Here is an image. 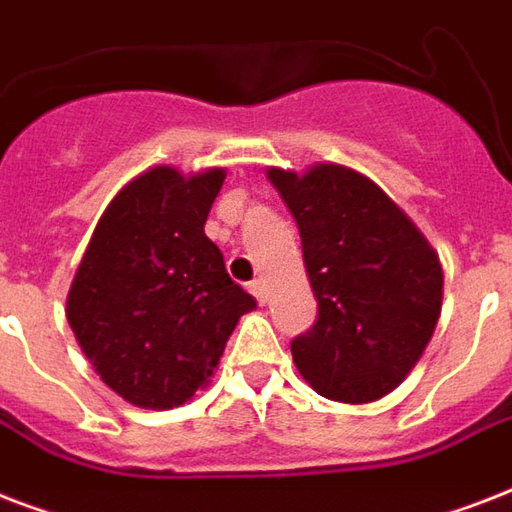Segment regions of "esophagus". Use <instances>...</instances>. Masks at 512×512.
I'll list each match as a JSON object with an SVG mask.
<instances>
[{
	"mask_svg": "<svg viewBox=\"0 0 512 512\" xmlns=\"http://www.w3.org/2000/svg\"><path fill=\"white\" fill-rule=\"evenodd\" d=\"M249 292L257 297V300H265V281L263 279H255L249 281Z\"/></svg>",
	"mask_w": 512,
	"mask_h": 512,
	"instance_id": "34e87169",
	"label": "esophagus"
}]
</instances>
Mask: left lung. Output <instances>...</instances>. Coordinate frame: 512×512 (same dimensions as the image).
<instances>
[{
  "mask_svg": "<svg viewBox=\"0 0 512 512\" xmlns=\"http://www.w3.org/2000/svg\"><path fill=\"white\" fill-rule=\"evenodd\" d=\"M295 217L319 319L292 358L319 396L369 404L396 390L441 316L444 271L420 228L369 177L313 164L268 170Z\"/></svg>",
  "mask_w": 512,
  "mask_h": 512,
  "instance_id": "left-lung-1",
  "label": "left lung"
}]
</instances>
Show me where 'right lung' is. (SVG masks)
Segmentation results:
<instances>
[{
    "instance_id": "right-lung-1",
    "label": "right lung",
    "mask_w": 512,
    "mask_h": 512,
    "mask_svg": "<svg viewBox=\"0 0 512 512\" xmlns=\"http://www.w3.org/2000/svg\"><path fill=\"white\" fill-rule=\"evenodd\" d=\"M225 170L154 167L100 215L66 319L100 380L143 409H172L207 385L255 297L225 273L207 239Z\"/></svg>"
}]
</instances>
